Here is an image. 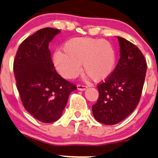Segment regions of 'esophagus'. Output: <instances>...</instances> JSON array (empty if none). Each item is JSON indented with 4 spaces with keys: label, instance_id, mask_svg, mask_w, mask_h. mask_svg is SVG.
Instances as JSON below:
<instances>
[{
    "label": "esophagus",
    "instance_id": "esophagus-1",
    "mask_svg": "<svg viewBox=\"0 0 158 158\" xmlns=\"http://www.w3.org/2000/svg\"><path fill=\"white\" fill-rule=\"evenodd\" d=\"M77 87L79 90H85L87 88V86L82 85V84H78V85L77 86Z\"/></svg>",
    "mask_w": 158,
    "mask_h": 158
}]
</instances>
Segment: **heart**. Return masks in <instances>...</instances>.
Masks as SVG:
<instances>
[{"label":"heart","mask_w":158,"mask_h":158,"mask_svg":"<svg viewBox=\"0 0 158 158\" xmlns=\"http://www.w3.org/2000/svg\"><path fill=\"white\" fill-rule=\"evenodd\" d=\"M63 51H57L54 63L65 78H74L84 71L94 81L107 79L113 72L116 54L109 41L90 37H75L64 44Z\"/></svg>","instance_id":"heart-1"}]
</instances>
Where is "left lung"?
Listing matches in <instances>:
<instances>
[{"mask_svg": "<svg viewBox=\"0 0 158 158\" xmlns=\"http://www.w3.org/2000/svg\"><path fill=\"white\" fill-rule=\"evenodd\" d=\"M120 57L112 74L98 84L99 97L92 106L95 119L107 125L121 122L140 101L147 71V62L137 46L118 37Z\"/></svg>", "mask_w": 158, "mask_h": 158, "instance_id": "left-lung-1", "label": "left lung"}]
</instances>
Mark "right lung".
Returning a JSON list of instances; mask_svg holds the SVG:
<instances>
[{
    "label": "right lung",
    "mask_w": 158,
    "mask_h": 158,
    "mask_svg": "<svg viewBox=\"0 0 158 158\" xmlns=\"http://www.w3.org/2000/svg\"><path fill=\"white\" fill-rule=\"evenodd\" d=\"M60 30L45 27L20 44L14 60L17 88L24 108L43 123H52L62 115L75 84L57 74L48 46Z\"/></svg>",
    "instance_id": "obj_1"
}]
</instances>
